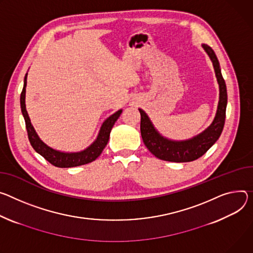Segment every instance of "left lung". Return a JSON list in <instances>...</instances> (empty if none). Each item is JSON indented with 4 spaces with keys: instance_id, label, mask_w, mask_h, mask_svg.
Here are the masks:
<instances>
[{
    "instance_id": "8db88e82",
    "label": "left lung",
    "mask_w": 253,
    "mask_h": 253,
    "mask_svg": "<svg viewBox=\"0 0 253 253\" xmlns=\"http://www.w3.org/2000/svg\"><path fill=\"white\" fill-rule=\"evenodd\" d=\"M202 47L209 55L219 84V102L215 118L211 125L200 134L187 140H171L160 134L152 124L148 115L138 109L141 115L140 132L142 140L148 150L157 158L171 163H189L198 159L208 151L220 137L226 117L227 89L221 74V68L214 50L207 44Z\"/></svg>"
}]
</instances>
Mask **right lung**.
Segmentation results:
<instances>
[{"mask_svg": "<svg viewBox=\"0 0 253 253\" xmlns=\"http://www.w3.org/2000/svg\"><path fill=\"white\" fill-rule=\"evenodd\" d=\"M27 75H25L24 78V86H23L21 97H20V105H21V111L22 115L24 117L26 129L28 133L29 141L34 148V150L39 153L41 156H43L45 159L50 163L52 166L57 168H75L79 166H84L86 164H89L91 162L96 160L104 148L106 147L111 130L116 122L120 115L122 113V109L118 110L112 114L110 117H108L102 124L99 134L95 141L91 143L89 146H87L85 149L78 152H64L59 151L56 149H53L52 147L48 146L46 143H44L38 134L36 133L33 125L31 124V120L29 118V115L26 110V104H25V97H26V85H27Z\"/></svg>", "mask_w": 253, "mask_h": 253, "instance_id": "1", "label": "right lung"}]
</instances>
